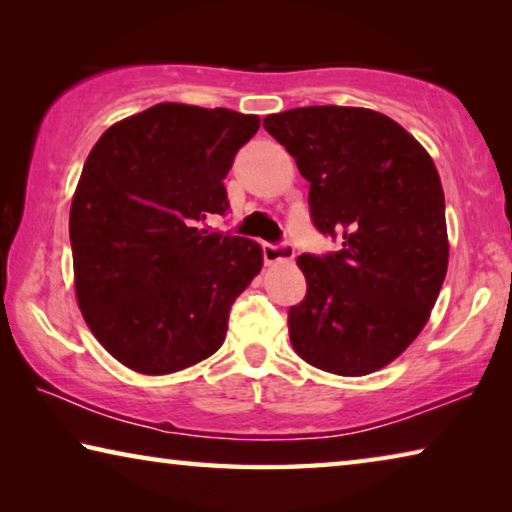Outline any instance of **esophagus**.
<instances>
[{
  "label": "esophagus",
  "instance_id": "34e87169",
  "mask_svg": "<svg viewBox=\"0 0 512 512\" xmlns=\"http://www.w3.org/2000/svg\"><path fill=\"white\" fill-rule=\"evenodd\" d=\"M296 257V250L291 244H264V262L271 266L277 262H291Z\"/></svg>",
  "mask_w": 512,
  "mask_h": 512
}]
</instances>
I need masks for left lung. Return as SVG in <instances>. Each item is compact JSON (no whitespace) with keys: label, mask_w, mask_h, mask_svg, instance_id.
Masks as SVG:
<instances>
[{"label":"left lung","mask_w":512,"mask_h":512,"mask_svg":"<svg viewBox=\"0 0 512 512\" xmlns=\"http://www.w3.org/2000/svg\"><path fill=\"white\" fill-rule=\"evenodd\" d=\"M264 128L309 183V210L343 250L300 255L307 296L289 309L293 350L309 366L361 377L384 368L427 325L449 262L445 194L431 155L391 117L307 106Z\"/></svg>","instance_id":"1"}]
</instances>
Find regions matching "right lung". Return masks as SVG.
I'll list each match as a JSON object with an SVG mask.
<instances>
[{
	"instance_id": "obj_1",
	"label": "right lung",
	"mask_w": 512,
	"mask_h": 512,
	"mask_svg": "<svg viewBox=\"0 0 512 512\" xmlns=\"http://www.w3.org/2000/svg\"><path fill=\"white\" fill-rule=\"evenodd\" d=\"M257 128V115L158 103L92 146L69 210L74 289L90 332L126 368L171 375L223 345L264 255L198 221L228 210L223 178Z\"/></svg>"
}]
</instances>
